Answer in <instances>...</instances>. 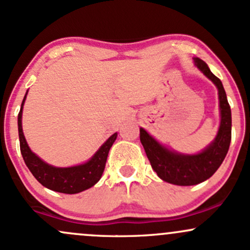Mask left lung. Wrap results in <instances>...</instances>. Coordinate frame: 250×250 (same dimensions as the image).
Here are the masks:
<instances>
[{
	"mask_svg": "<svg viewBox=\"0 0 250 250\" xmlns=\"http://www.w3.org/2000/svg\"><path fill=\"white\" fill-rule=\"evenodd\" d=\"M194 65L218 90L221 123L215 140L197 154H182L161 145L140 128V141L145 148L148 160L160 179L179 186H191L205 182L215 173L223 163L231 141V110L228 103L223 84L210 71L207 62L193 58Z\"/></svg>",
	"mask_w": 250,
	"mask_h": 250,
	"instance_id": "1",
	"label": "left lung"
}]
</instances>
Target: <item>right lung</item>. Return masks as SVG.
Wrapping results in <instances>:
<instances>
[{
    "instance_id": "right-lung-1",
    "label": "right lung",
    "mask_w": 250,
    "mask_h": 250,
    "mask_svg": "<svg viewBox=\"0 0 250 250\" xmlns=\"http://www.w3.org/2000/svg\"><path fill=\"white\" fill-rule=\"evenodd\" d=\"M27 92L21 104L20 112H19L18 127L21 154L29 171L41 185L52 191L60 192V193L75 194L92 188L102 177L109 150L117 138V133L112 134L86 163L71 167H56L49 165L32 152L23 135L22 109Z\"/></svg>"
}]
</instances>
